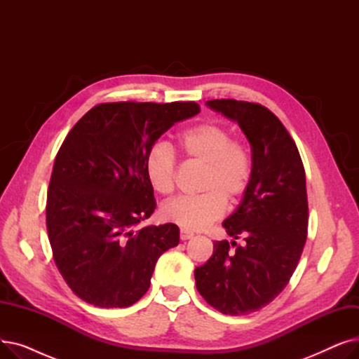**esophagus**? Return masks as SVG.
I'll use <instances>...</instances> for the list:
<instances>
[{"label":"esophagus","instance_id":"esophagus-1","mask_svg":"<svg viewBox=\"0 0 359 359\" xmlns=\"http://www.w3.org/2000/svg\"><path fill=\"white\" fill-rule=\"evenodd\" d=\"M194 237V231L186 230V229H180V240H189Z\"/></svg>","mask_w":359,"mask_h":359}]
</instances>
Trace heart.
<instances>
[{"label": "heart", "mask_w": 359, "mask_h": 359, "mask_svg": "<svg viewBox=\"0 0 359 359\" xmlns=\"http://www.w3.org/2000/svg\"><path fill=\"white\" fill-rule=\"evenodd\" d=\"M180 153L202 164L198 195H182L161 206V217L186 230H201L219 219L227 210V198L236 203L249 189L253 161L249 148L231 140L227 128L214 122H201L186 128L177 137ZM145 173L151 187L170 195L176 184V158L163 142L148 149Z\"/></svg>", "instance_id": "b5f03b06"}]
</instances>
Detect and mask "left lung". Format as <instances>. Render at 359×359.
Segmentation results:
<instances>
[{"instance_id":"1","label":"left lung","mask_w":359,"mask_h":359,"mask_svg":"<svg viewBox=\"0 0 359 359\" xmlns=\"http://www.w3.org/2000/svg\"><path fill=\"white\" fill-rule=\"evenodd\" d=\"M206 104L236 121L248 137L253 173L237 211L222 222L234 240L214 243L211 259L195 269L196 288L222 314H249L288 285L303 253L309 229L306 172L294 140L268 107L234 99ZM236 239L243 241L241 247Z\"/></svg>"}]
</instances>
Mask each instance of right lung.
<instances>
[{
  "instance_id": "right-lung-1",
  "label": "right lung",
  "mask_w": 359,
  "mask_h": 359,
  "mask_svg": "<svg viewBox=\"0 0 359 359\" xmlns=\"http://www.w3.org/2000/svg\"><path fill=\"white\" fill-rule=\"evenodd\" d=\"M195 102L100 103L56 154L46 199L53 260L72 292L102 309L129 307L148 291L158 257L179 244L176 224L135 230L156 210L148 149Z\"/></svg>"
}]
</instances>
